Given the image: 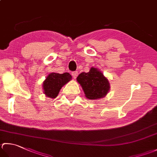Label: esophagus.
<instances>
[{
	"instance_id": "obj_1",
	"label": "esophagus",
	"mask_w": 157,
	"mask_h": 157,
	"mask_svg": "<svg viewBox=\"0 0 157 157\" xmlns=\"http://www.w3.org/2000/svg\"><path fill=\"white\" fill-rule=\"evenodd\" d=\"M71 75L73 76V78L75 79L77 78V76H78V71H73L71 73Z\"/></svg>"
}]
</instances>
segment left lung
<instances>
[{
  "mask_svg": "<svg viewBox=\"0 0 157 157\" xmlns=\"http://www.w3.org/2000/svg\"><path fill=\"white\" fill-rule=\"evenodd\" d=\"M83 90L89 99H101L105 96L109 90V83L100 71L92 67L89 72H83L77 78Z\"/></svg>",
  "mask_w": 157,
  "mask_h": 157,
  "instance_id": "left-lung-1",
  "label": "left lung"
}]
</instances>
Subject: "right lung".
<instances>
[{
  "mask_svg": "<svg viewBox=\"0 0 157 157\" xmlns=\"http://www.w3.org/2000/svg\"><path fill=\"white\" fill-rule=\"evenodd\" d=\"M71 78L72 77L69 73H64L63 74L56 73H50L43 84L44 93L50 98H56L61 88L69 82Z\"/></svg>",
  "mask_w": 157,
  "mask_h": 157,
  "instance_id": "1",
  "label": "right lung"
}]
</instances>
